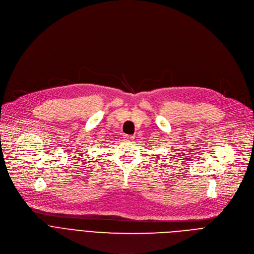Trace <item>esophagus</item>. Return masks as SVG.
I'll list each match as a JSON object with an SVG mask.
<instances>
[{"label": "esophagus", "mask_w": 254, "mask_h": 254, "mask_svg": "<svg viewBox=\"0 0 254 254\" xmlns=\"http://www.w3.org/2000/svg\"><path fill=\"white\" fill-rule=\"evenodd\" d=\"M134 137H135V136H133V135H127V134H126V135H124V138H125L126 140H129V139H134Z\"/></svg>", "instance_id": "esophagus-1"}]
</instances>
